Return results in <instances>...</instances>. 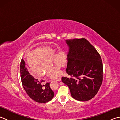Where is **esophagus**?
Masks as SVG:
<instances>
[{"label":"esophagus","mask_w":120,"mask_h":120,"mask_svg":"<svg viewBox=\"0 0 120 120\" xmlns=\"http://www.w3.org/2000/svg\"><path fill=\"white\" fill-rule=\"evenodd\" d=\"M57 81H61V77H58V78H57V79H56Z\"/></svg>","instance_id":"34e87169"}]
</instances>
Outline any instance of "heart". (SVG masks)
Masks as SVG:
<instances>
[{
  "label": "heart",
  "mask_w": 120,
  "mask_h": 120,
  "mask_svg": "<svg viewBox=\"0 0 120 120\" xmlns=\"http://www.w3.org/2000/svg\"><path fill=\"white\" fill-rule=\"evenodd\" d=\"M59 68L65 67L68 63L66 53L61 52L58 53L49 46H40L30 51L26 55V61L31 72L38 77H43L45 74L55 78L63 74V72L52 66V61Z\"/></svg>",
  "instance_id": "b5f03b06"
}]
</instances>
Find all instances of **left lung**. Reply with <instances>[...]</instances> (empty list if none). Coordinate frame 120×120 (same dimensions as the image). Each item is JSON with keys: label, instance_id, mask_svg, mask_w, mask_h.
I'll use <instances>...</instances> for the list:
<instances>
[{"label": "left lung", "instance_id": "8db88e82", "mask_svg": "<svg viewBox=\"0 0 120 120\" xmlns=\"http://www.w3.org/2000/svg\"><path fill=\"white\" fill-rule=\"evenodd\" d=\"M20 72L22 83L23 88L33 100L38 103H45L52 100L54 96V92L50 89L49 83L43 85V80H40L31 75L25 67V62L22 59L20 65Z\"/></svg>", "mask_w": 120, "mask_h": 120}]
</instances>
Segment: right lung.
<instances>
[{"label": "right lung", "mask_w": 120, "mask_h": 120, "mask_svg": "<svg viewBox=\"0 0 120 120\" xmlns=\"http://www.w3.org/2000/svg\"><path fill=\"white\" fill-rule=\"evenodd\" d=\"M69 48L66 72L70 78L62 77L77 101H88L95 96L103 77L102 60L93 46L85 39L65 41Z\"/></svg>", "instance_id": "obj_1"}]
</instances>
